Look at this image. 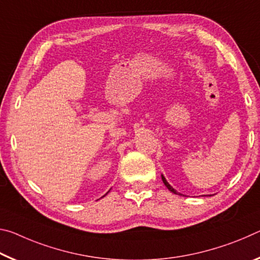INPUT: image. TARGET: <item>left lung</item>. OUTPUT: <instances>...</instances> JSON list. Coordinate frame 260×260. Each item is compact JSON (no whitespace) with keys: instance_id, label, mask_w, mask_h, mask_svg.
<instances>
[{"instance_id":"left-lung-1","label":"left lung","mask_w":260,"mask_h":260,"mask_svg":"<svg viewBox=\"0 0 260 260\" xmlns=\"http://www.w3.org/2000/svg\"><path fill=\"white\" fill-rule=\"evenodd\" d=\"M162 182H164V184H165L166 186H167V188H168V190L170 191V192H173V193H175V194H181V193H178L175 189H173L172 186H170V184H169V183H168L167 181H166V178H165L164 176H162Z\"/></svg>"}]
</instances>
